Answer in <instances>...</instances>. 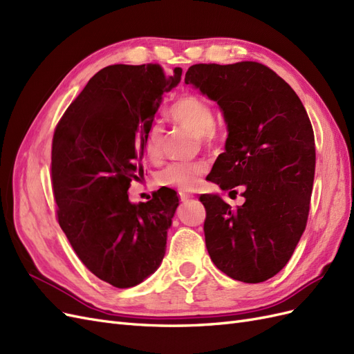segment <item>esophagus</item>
<instances>
[{
	"instance_id": "34e87169",
	"label": "esophagus",
	"mask_w": 354,
	"mask_h": 354,
	"mask_svg": "<svg viewBox=\"0 0 354 354\" xmlns=\"http://www.w3.org/2000/svg\"><path fill=\"white\" fill-rule=\"evenodd\" d=\"M178 198H180L181 202H185V201L194 198V196H192L190 194H187V192H185V190H178Z\"/></svg>"
}]
</instances>
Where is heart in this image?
<instances>
[{
  "instance_id": "1",
  "label": "heart",
  "mask_w": 354,
  "mask_h": 354,
  "mask_svg": "<svg viewBox=\"0 0 354 354\" xmlns=\"http://www.w3.org/2000/svg\"><path fill=\"white\" fill-rule=\"evenodd\" d=\"M169 118L177 125L187 128L192 133L199 136L201 142L211 147L217 145L218 133L216 128V113L211 103L195 93L181 94L180 97L169 106ZM164 130L159 124H152L149 128L145 142L143 155L159 162L164 155ZM207 164L203 162H173L168 164L159 173V183L180 187L181 190H192L198 185L199 178L207 173Z\"/></svg>"
}]
</instances>
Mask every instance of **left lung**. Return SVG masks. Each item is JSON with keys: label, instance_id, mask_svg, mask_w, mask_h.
Here are the masks:
<instances>
[{"label": "left lung", "instance_id": "left-lung-1", "mask_svg": "<svg viewBox=\"0 0 354 354\" xmlns=\"http://www.w3.org/2000/svg\"><path fill=\"white\" fill-rule=\"evenodd\" d=\"M224 113L229 137L209 181L245 198L233 208L201 195L212 263L234 281L259 283L279 273L306 229L316 147L312 122L295 91L259 62L198 63L186 72Z\"/></svg>", "mask_w": 354, "mask_h": 354}]
</instances>
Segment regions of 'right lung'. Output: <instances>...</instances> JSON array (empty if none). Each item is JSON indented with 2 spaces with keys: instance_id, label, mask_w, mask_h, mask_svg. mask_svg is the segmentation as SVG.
<instances>
[{
  "instance_id": "1",
  "label": "right lung",
  "mask_w": 354,
  "mask_h": 354,
  "mask_svg": "<svg viewBox=\"0 0 354 354\" xmlns=\"http://www.w3.org/2000/svg\"><path fill=\"white\" fill-rule=\"evenodd\" d=\"M180 80V68L167 75L158 63L103 68L53 136L57 221L82 264L116 288L143 282L165 255L177 194L160 187L151 201L131 203L128 189L143 176V142L162 95Z\"/></svg>"
}]
</instances>
